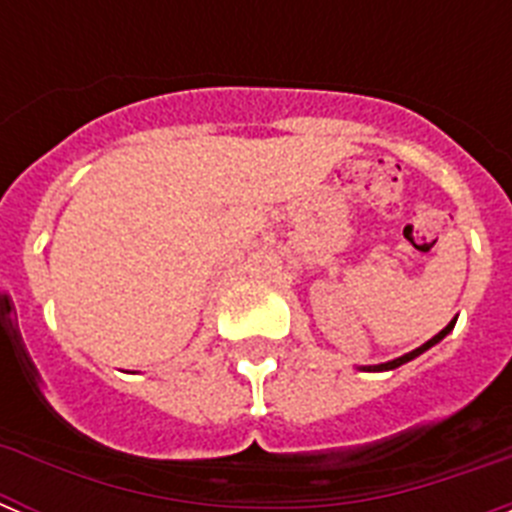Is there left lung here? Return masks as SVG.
Returning <instances> with one entry per match:
<instances>
[{"instance_id":"left-lung-1","label":"left lung","mask_w":512,"mask_h":512,"mask_svg":"<svg viewBox=\"0 0 512 512\" xmlns=\"http://www.w3.org/2000/svg\"><path fill=\"white\" fill-rule=\"evenodd\" d=\"M454 325H456V318L451 320L449 325H446V328L441 330V333H436V336L431 338V341H425L423 346H418L415 348V351H410V354H405V356H400V359H392V361H384V364H372V366H359V372H390V369H397V366H402V364H408V361H413L415 356H420V354H425V351H428V348L431 346H436V343H441L443 338L449 336L451 330H454Z\"/></svg>"}]
</instances>
